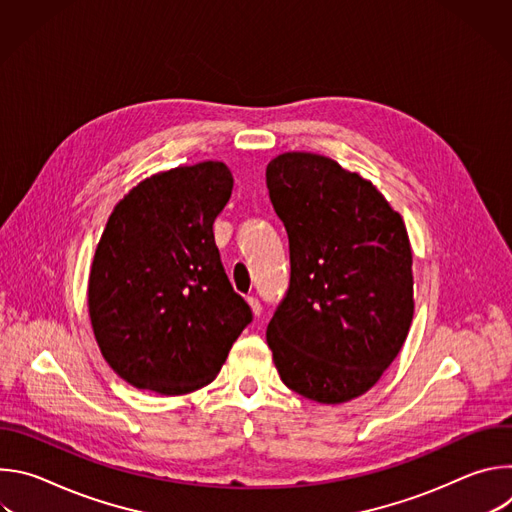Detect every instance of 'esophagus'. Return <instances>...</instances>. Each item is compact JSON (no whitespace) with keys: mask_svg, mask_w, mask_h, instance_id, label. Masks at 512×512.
<instances>
[{"mask_svg":"<svg viewBox=\"0 0 512 512\" xmlns=\"http://www.w3.org/2000/svg\"><path fill=\"white\" fill-rule=\"evenodd\" d=\"M247 302H249V306H251L253 314H255V316H261V312H263V306H261V302H259L255 296H249V298H247Z\"/></svg>","mask_w":512,"mask_h":512,"instance_id":"obj_1","label":"esophagus"}]
</instances>
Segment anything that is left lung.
I'll use <instances>...</instances> for the list:
<instances>
[{
    "instance_id": "obj_1",
    "label": "left lung",
    "mask_w": 512,
    "mask_h": 512,
    "mask_svg": "<svg viewBox=\"0 0 512 512\" xmlns=\"http://www.w3.org/2000/svg\"><path fill=\"white\" fill-rule=\"evenodd\" d=\"M271 204L289 239V285L267 326L281 381L318 403L367 393L413 320L405 223L371 180L330 158L269 162Z\"/></svg>"
}]
</instances>
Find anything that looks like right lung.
Listing matches in <instances>:
<instances>
[{
    "mask_svg": "<svg viewBox=\"0 0 512 512\" xmlns=\"http://www.w3.org/2000/svg\"><path fill=\"white\" fill-rule=\"evenodd\" d=\"M233 192L221 162L137 184L111 212L89 275V314L109 367L137 389L182 395L208 385L251 324L212 225Z\"/></svg>",
    "mask_w": 512,
    "mask_h": 512,
    "instance_id": "obj_1",
    "label": "right lung"
}]
</instances>
